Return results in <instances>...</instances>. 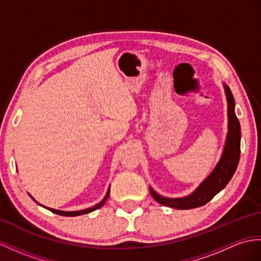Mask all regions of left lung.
<instances>
[{
    "label": "left lung",
    "instance_id": "1",
    "mask_svg": "<svg viewBox=\"0 0 261 261\" xmlns=\"http://www.w3.org/2000/svg\"><path fill=\"white\" fill-rule=\"evenodd\" d=\"M228 102V133L221 158L211 173L205 178L197 189L189 196L182 198H166L158 195L152 188L150 193L156 202L174 209L198 208L209 202L217 193L225 188L238 167L240 158V123L234 113V99L229 87L225 86Z\"/></svg>",
    "mask_w": 261,
    "mask_h": 261
}]
</instances>
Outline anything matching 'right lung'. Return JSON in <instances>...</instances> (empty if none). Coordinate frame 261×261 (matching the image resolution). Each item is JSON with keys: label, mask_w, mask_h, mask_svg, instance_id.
I'll return each instance as SVG.
<instances>
[{"label": "right lung", "mask_w": 261, "mask_h": 261, "mask_svg": "<svg viewBox=\"0 0 261 261\" xmlns=\"http://www.w3.org/2000/svg\"><path fill=\"white\" fill-rule=\"evenodd\" d=\"M109 195H110V188H109L108 191H107V195L106 197L102 199V201L99 202L98 204L93 205L92 208H88V209H84V210H79V211H62V210H57V209H52V208H47V207H44V205H42V207H44L45 209L52 211L53 214H57V215H60V216H65V217H75V216H81V215H86V214H89V213H92V211L99 209L100 207H102L103 204H105V202L107 201V199L109 198ZM30 197H31L33 199V197L30 195ZM34 200V199H33ZM35 201V200H34ZM36 202V201H35ZM40 204V203H39Z\"/></svg>", "instance_id": "obj_1"}]
</instances>
